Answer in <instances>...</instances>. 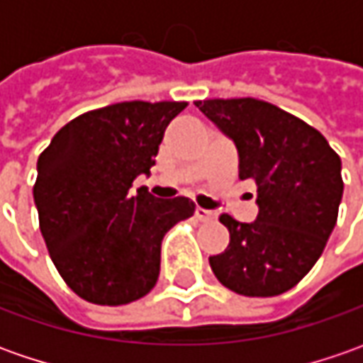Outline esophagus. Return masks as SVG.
I'll return each instance as SVG.
<instances>
[{
    "label": "esophagus",
    "instance_id": "obj_1",
    "mask_svg": "<svg viewBox=\"0 0 363 363\" xmlns=\"http://www.w3.org/2000/svg\"><path fill=\"white\" fill-rule=\"evenodd\" d=\"M196 218L200 220V222H212V220H216V214L214 212H210V210H203V208H196Z\"/></svg>",
    "mask_w": 363,
    "mask_h": 363
}]
</instances>
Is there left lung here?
Returning <instances> with one entry per match:
<instances>
[{
	"mask_svg": "<svg viewBox=\"0 0 363 363\" xmlns=\"http://www.w3.org/2000/svg\"><path fill=\"white\" fill-rule=\"evenodd\" d=\"M196 106L236 145L238 177L258 188L255 222L220 216L230 244L210 267L238 295H281L313 269L335 228L342 160L317 129L271 103L212 99Z\"/></svg>",
	"mask_w": 363,
	"mask_h": 363,
	"instance_id": "obj_1",
	"label": "left lung"
}]
</instances>
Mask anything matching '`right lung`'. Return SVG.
<instances>
[{
  "mask_svg": "<svg viewBox=\"0 0 363 363\" xmlns=\"http://www.w3.org/2000/svg\"><path fill=\"white\" fill-rule=\"evenodd\" d=\"M186 103L129 101L84 113L38 160L40 232L66 285L96 305L145 297L160 277L161 240L196 206L188 198L133 196L155 165L163 131Z\"/></svg>",
  "mask_w": 363,
  "mask_h": 363,
  "instance_id": "right-lung-1",
  "label": "right lung"
}]
</instances>
